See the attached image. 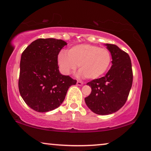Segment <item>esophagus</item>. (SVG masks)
I'll return each instance as SVG.
<instances>
[{
    "label": "esophagus",
    "mask_w": 151,
    "mask_h": 151,
    "mask_svg": "<svg viewBox=\"0 0 151 151\" xmlns=\"http://www.w3.org/2000/svg\"><path fill=\"white\" fill-rule=\"evenodd\" d=\"M83 83L81 81H77V82H76V85H77V86H83Z\"/></svg>",
    "instance_id": "34e87169"
}]
</instances>
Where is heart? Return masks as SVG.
Here are the masks:
<instances>
[{"label": "heart", "mask_w": 151, "mask_h": 151, "mask_svg": "<svg viewBox=\"0 0 151 151\" xmlns=\"http://www.w3.org/2000/svg\"><path fill=\"white\" fill-rule=\"evenodd\" d=\"M57 60L59 68L64 75L75 71L78 65L80 75L88 79H95L103 76L109 69L111 56L107 48L82 44L73 46L66 52H61Z\"/></svg>", "instance_id": "obj_1"}]
</instances>
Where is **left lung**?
<instances>
[{
	"instance_id": "8db88e82",
	"label": "left lung",
	"mask_w": 151,
	"mask_h": 151,
	"mask_svg": "<svg viewBox=\"0 0 151 151\" xmlns=\"http://www.w3.org/2000/svg\"><path fill=\"white\" fill-rule=\"evenodd\" d=\"M111 52L112 65L105 76L87 85L92 92L85 101L89 109L99 115H108L118 111L126 103L133 83V71L129 55L116 45L106 44Z\"/></svg>"
}]
</instances>
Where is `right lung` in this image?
<instances>
[{"mask_svg":"<svg viewBox=\"0 0 151 151\" xmlns=\"http://www.w3.org/2000/svg\"><path fill=\"white\" fill-rule=\"evenodd\" d=\"M67 43L62 40L40 38L21 55L18 88L29 107L37 112L56 109L63 103L68 88L76 83L59 73L57 58Z\"/></svg>","mask_w":151,"mask_h":151,"instance_id":"add662e5","label":"right lung"}]
</instances>
